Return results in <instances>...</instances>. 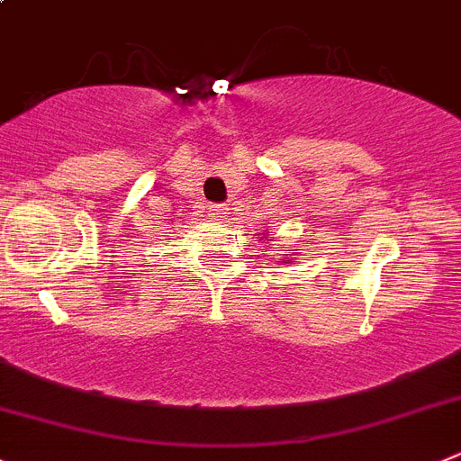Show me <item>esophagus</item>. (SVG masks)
Returning <instances> with one entry per match:
<instances>
[{"label": "esophagus", "mask_w": 461, "mask_h": 461, "mask_svg": "<svg viewBox=\"0 0 461 461\" xmlns=\"http://www.w3.org/2000/svg\"><path fill=\"white\" fill-rule=\"evenodd\" d=\"M208 212L210 214H212V217H226V214H228V205H226V203H214V205H210V208H208Z\"/></svg>", "instance_id": "34e87169"}]
</instances>
